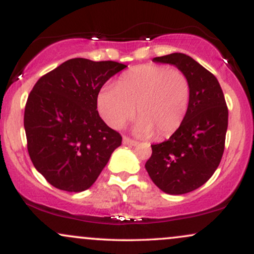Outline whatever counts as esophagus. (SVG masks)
Wrapping results in <instances>:
<instances>
[{"mask_svg":"<svg viewBox=\"0 0 254 254\" xmlns=\"http://www.w3.org/2000/svg\"><path fill=\"white\" fill-rule=\"evenodd\" d=\"M123 144L130 145V147H135V145H137V142L132 141V139H130V138H127V137H123Z\"/></svg>","mask_w":254,"mask_h":254,"instance_id":"1","label":"esophagus"}]
</instances>
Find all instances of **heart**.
Segmentation results:
<instances>
[{
    "mask_svg": "<svg viewBox=\"0 0 254 254\" xmlns=\"http://www.w3.org/2000/svg\"><path fill=\"white\" fill-rule=\"evenodd\" d=\"M191 84L178 69L167 66H136L119 77L113 87H105L98 95V109L107 124L119 130L137 116L133 132L138 137L166 138L182 127L188 115Z\"/></svg>",
    "mask_w": 254,
    "mask_h": 254,
    "instance_id": "b5f03b06",
    "label": "heart"
}]
</instances>
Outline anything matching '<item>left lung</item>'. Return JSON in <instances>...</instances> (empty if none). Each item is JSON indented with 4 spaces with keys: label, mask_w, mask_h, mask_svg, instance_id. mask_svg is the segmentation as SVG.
Segmentation results:
<instances>
[{
    "label": "left lung",
    "mask_w": 254,
    "mask_h": 254,
    "mask_svg": "<svg viewBox=\"0 0 254 254\" xmlns=\"http://www.w3.org/2000/svg\"><path fill=\"white\" fill-rule=\"evenodd\" d=\"M171 64L190 81L191 99L182 127L167 141L151 145L145 170L157 188L184 194L200 188L220 165L224 150L228 109L217 78L185 54L153 58Z\"/></svg>",
    "instance_id": "1"
}]
</instances>
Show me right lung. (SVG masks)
Returning <instances> with one entry per match:
<instances>
[{
	"mask_svg": "<svg viewBox=\"0 0 254 254\" xmlns=\"http://www.w3.org/2000/svg\"><path fill=\"white\" fill-rule=\"evenodd\" d=\"M127 66L72 58L34 84L25 107L27 149L36 170L56 189H89L122 144V136L99 116L97 101L105 82Z\"/></svg>",
	"mask_w": 254,
	"mask_h": 254,
	"instance_id": "1",
	"label": "right lung"
}]
</instances>
